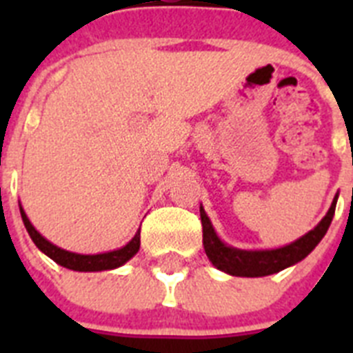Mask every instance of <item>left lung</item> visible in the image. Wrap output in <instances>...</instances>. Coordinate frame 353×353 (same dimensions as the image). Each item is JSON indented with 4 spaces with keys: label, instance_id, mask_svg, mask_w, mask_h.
I'll use <instances>...</instances> for the list:
<instances>
[{
    "label": "left lung",
    "instance_id": "obj_1",
    "mask_svg": "<svg viewBox=\"0 0 353 353\" xmlns=\"http://www.w3.org/2000/svg\"><path fill=\"white\" fill-rule=\"evenodd\" d=\"M336 203L338 196L332 199L329 212L325 214L320 223L305 233L299 240L285 248L277 249H260V251H245V249H236L232 245L224 244L223 240L214 232L208 215L205 214V208L199 207V215H201V224H203V248L207 252L208 260L214 267H217L223 272L230 276L239 277H263L276 274L279 270H285L286 267L299 263L304 260L311 251L318 245V242L323 239L330 226V221L334 217Z\"/></svg>",
    "mask_w": 353,
    "mask_h": 353
}]
</instances>
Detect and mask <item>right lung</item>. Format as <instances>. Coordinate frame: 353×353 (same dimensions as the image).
I'll use <instances>...</instances> for the list:
<instances>
[{"instance_id": "right-lung-1", "label": "right lung", "mask_w": 353, "mask_h": 353, "mask_svg": "<svg viewBox=\"0 0 353 353\" xmlns=\"http://www.w3.org/2000/svg\"><path fill=\"white\" fill-rule=\"evenodd\" d=\"M21 217H23V223L26 226L28 233H30L31 240L35 242V245L43 254H48L51 260H54L56 263L65 267V269L77 270V272H101V270H111L117 269V267H121V265L127 263L139 251V244H141L138 230V233L134 235V239L130 240L129 244L123 245L121 249H117V251L102 252V254H77V252L65 251V249L51 244L48 239H43L37 232L35 226L30 223L28 215L24 214L23 207H21Z\"/></svg>"}]
</instances>
